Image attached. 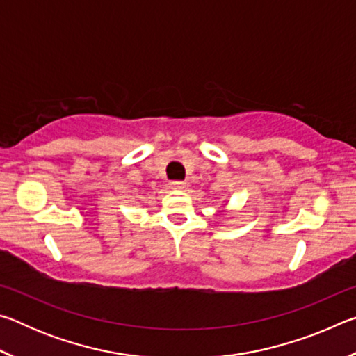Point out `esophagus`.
<instances>
[{
  "label": "esophagus",
  "mask_w": 356,
  "mask_h": 356,
  "mask_svg": "<svg viewBox=\"0 0 356 356\" xmlns=\"http://www.w3.org/2000/svg\"><path fill=\"white\" fill-rule=\"evenodd\" d=\"M170 186H171V188H174V190H184L185 186H186V184L182 182V180H171Z\"/></svg>",
  "instance_id": "34e87169"
}]
</instances>
